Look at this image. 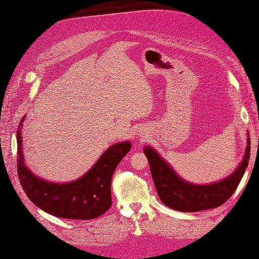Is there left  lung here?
Masks as SVG:
<instances>
[{"label":"left lung","instance_id":"1","mask_svg":"<svg viewBox=\"0 0 259 259\" xmlns=\"http://www.w3.org/2000/svg\"><path fill=\"white\" fill-rule=\"evenodd\" d=\"M247 146L239 165L221 180L209 184H196L183 180L153 147L145 146L144 154L161 201L168 208L181 212L217 208L225 203L236 191L248 166L250 156V137L247 133Z\"/></svg>","mask_w":259,"mask_h":259}]
</instances>
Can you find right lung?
Instances as JSON below:
<instances>
[{
    "label": "right lung",
    "mask_w": 259,
    "mask_h": 259,
    "mask_svg": "<svg viewBox=\"0 0 259 259\" xmlns=\"http://www.w3.org/2000/svg\"><path fill=\"white\" fill-rule=\"evenodd\" d=\"M21 119L17 131L18 176L28 198L36 207L65 219L88 220L97 218L112 205L110 183L116 166L131 150V142L113 144L96 163L77 180L66 183L50 182L36 177L25 165L22 151Z\"/></svg>",
    "instance_id": "right-lung-1"
}]
</instances>
